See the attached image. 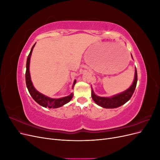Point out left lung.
Segmentation results:
<instances>
[{"label": "left lung", "mask_w": 160, "mask_h": 160, "mask_svg": "<svg viewBox=\"0 0 160 160\" xmlns=\"http://www.w3.org/2000/svg\"><path fill=\"white\" fill-rule=\"evenodd\" d=\"M133 58V57H132ZM138 81V73L137 70L135 68V78L132 85L130 86V88L123 91V93L115 95L111 98H103V97H99L96 95L94 91L91 88V97L95 102L98 105L101 106L103 108L107 109H112L117 108L125 104L132 98V95L134 93V91L136 88Z\"/></svg>", "instance_id": "left-lung-1"}]
</instances>
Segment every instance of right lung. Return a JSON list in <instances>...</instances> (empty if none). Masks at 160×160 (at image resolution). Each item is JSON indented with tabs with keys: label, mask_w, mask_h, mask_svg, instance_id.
Returning <instances> with one entry per match:
<instances>
[{
	"label": "right lung",
	"mask_w": 160,
	"mask_h": 160,
	"mask_svg": "<svg viewBox=\"0 0 160 160\" xmlns=\"http://www.w3.org/2000/svg\"><path fill=\"white\" fill-rule=\"evenodd\" d=\"M35 44L32 46L29 55H28L27 60V65H26L27 69H26V73H25V79H26V85L27 87V89L28 90V92H29L30 95L32 98V99L35 100L37 103L42 106V107L49 108H60L61 106L64 105L65 104L69 102V101L71 100L72 96H73V93H72L69 95L64 97V98H62L52 99L41 93L40 92L37 91L35 88H34L31 79V75H30V72H29V65H30L31 56L32 54L33 48L35 47ZM75 83H76V80H75L73 85H72V88H74V85Z\"/></svg>",
	"instance_id": "add662e5"
}]
</instances>
